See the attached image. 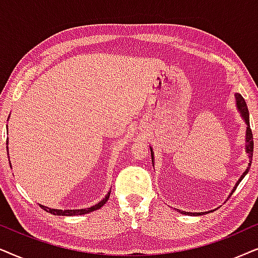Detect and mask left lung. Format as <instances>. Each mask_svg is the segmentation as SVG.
Returning a JSON list of instances; mask_svg holds the SVG:
<instances>
[{"label":"left lung","instance_id":"left-lung-1","mask_svg":"<svg viewBox=\"0 0 258 258\" xmlns=\"http://www.w3.org/2000/svg\"><path fill=\"white\" fill-rule=\"evenodd\" d=\"M236 101H237V107H238V109L239 111H241V113H242V116L243 118L245 119V122H246V125H248V127H246V138H245V140H246V152L249 153V159H250V163H249V166H248V169L245 170V172L242 174V177L239 178V180L237 181V184H236V186L233 187V191H232V194L233 192H235V190L237 188V186H238V184L241 183V180L243 179V178L245 177V174L248 173V171L250 170V166H251V160H252V153H253V137H252V132H251V128H250V122H249V111H248V107H246V104H245V100L244 99H243V97L241 94H238L237 93L236 95ZM151 157H152V163H153V153H152V149H151ZM231 194V195H232ZM230 195V196H231ZM180 212V214H184V215H202V212H197V214H196V212H185V211H180V210H178Z\"/></svg>","mask_w":258,"mask_h":258}]
</instances>
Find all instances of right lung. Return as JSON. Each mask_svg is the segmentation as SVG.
Returning a JSON list of instances; mask_svg holds the SVG:
<instances>
[{"mask_svg": "<svg viewBox=\"0 0 258 258\" xmlns=\"http://www.w3.org/2000/svg\"><path fill=\"white\" fill-rule=\"evenodd\" d=\"M8 147V146H7ZM7 152H8V149H7ZM109 195H111V191L108 192L107 195H106V197L102 199L101 202H99L98 204H95L94 207H91V208H87V209H79V210H57V209H50V208H47V207H43V205H40L41 209H43L44 211L49 212V214H53V215H56V216H77V215H85V214H89V212L92 211H95L98 210V209H100L102 205H104L106 202L108 201L109 198Z\"/></svg>", "mask_w": 258, "mask_h": 258, "instance_id": "right-lung-1", "label": "right lung"}]
</instances>
